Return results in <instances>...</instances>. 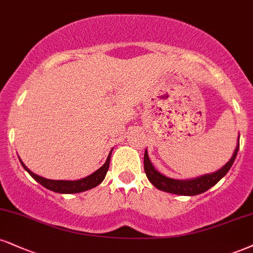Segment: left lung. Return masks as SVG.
Listing matches in <instances>:
<instances>
[{"instance_id": "left-lung-1", "label": "left lung", "mask_w": 253, "mask_h": 253, "mask_svg": "<svg viewBox=\"0 0 253 253\" xmlns=\"http://www.w3.org/2000/svg\"><path fill=\"white\" fill-rule=\"evenodd\" d=\"M239 150V136L238 142H237V146L233 151L232 157L230 158L229 162L217 170L216 172L203 174V176L196 177L192 179H174L167 177L165 174L161 173L160 171L156 170V168L152 165L150 158H149L148 151L144 152V171L146 173V177L150 182L154 184L158 190L161 191H165L169 193H173V195H180V196H196L199 193H203L208 191L209 189L212 188L213 185L219 182L225 174L229 172L231 169L233 162H235L237 157V152Z\"/></svg>"}]
</instances>
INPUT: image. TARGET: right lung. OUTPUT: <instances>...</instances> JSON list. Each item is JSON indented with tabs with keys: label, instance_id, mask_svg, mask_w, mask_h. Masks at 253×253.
<instances>
[{
	"label": "right lung",
	"instance_id": "1",
	"mask_svg": "<svg viewBox=\"0 0 253 253\" xmlns=\"http://www.w3.org/2000/svg\"><path fill=\"white\" fill-rule=\"evenodd\" d=\"M111 152H112V149L111 151L109 152V156L107 161H105V163L103 164L98 170H96L95 172L89 174V176L84 177V178H81L77 180H54V179L44 178V177H41L39 174L34 173L33 171L28 169L26 165H24L23 162L21 161L20 157H18V160H20L22 167L24 168V170H26L27 172L36 180V182H39L41 185L44 186L45 189L57 193H79V192H83V191H86V190L95 188V186L99 185V184L103 182V179L105 178V174L108 172L109 164H110Z\"/></svg>",
	"mask_w": 253,
	"mask_h": 253
}]
</instances>
